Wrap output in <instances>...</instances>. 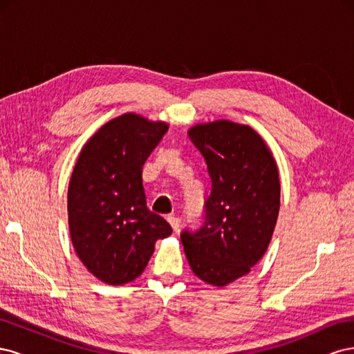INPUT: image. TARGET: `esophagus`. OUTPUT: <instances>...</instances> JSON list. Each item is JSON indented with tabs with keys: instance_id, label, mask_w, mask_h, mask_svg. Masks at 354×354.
I'll return each mask as SVG.
<instances>
[{
	"instance_id": "esophagus-1",
	"label": "esophagus",
	"mask_w": 354,
	"mask_h": 354,
	"mask_svg": "<svg viewBox=\"0 0 354 354\" xmlns=\"http://www.w3.org/2000/svg\"><path fill=\"white\" fill-rule=\"evenodd\" d=\"M167 220H168V223L171 224V227H173V230H174V232H178V229H180V226H181V220H180L178 217H174V216H168Z\"/></svg>"
}]
</instances>
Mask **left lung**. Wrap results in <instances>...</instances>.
I'll return each mask as SVG.
<instances>
[{"label": "left lung", "mask_w": 354, "mask_h": 354, "mask_svg": "<svg viewBox=\"0 0 354 354\" xmlns=\"http://www.w3.org/2000/svg\"><path fill=\"white\" fill-rule=\"evenodd\" d=\"M190 140L211 177L201 226L180 233L190 269L202 281L226 286L250 272L270 243L281 205L274 159L248 125H196Z\"/></svg>", "instance_id": "left-lung-1"}]
</instances>
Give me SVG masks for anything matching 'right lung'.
Segmentation results:
<instances>
[{"label":"right lung","mask_w":354,"mask_h":354,"mask_svg":"<svg viewBox=\"0 0 354 354\" xmlns=\"http://www.w3.org/2000/svg\"><path fill=\"white\" fill-rule=\"evenodd\" d=\"M167 131L164 122L122 115L91 137L73 168L68 190L72 243L84 266L106 283L134 281L155 242L173 233L147 209L142 183L146 159Z\"/></svg>","instance_id":"obj_1"}]
</instances>
